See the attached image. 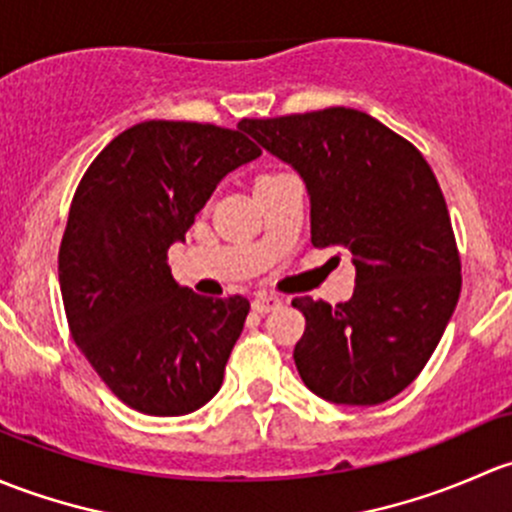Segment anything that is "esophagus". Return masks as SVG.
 Masks as SVG:
<instances>
[{
    "instance_id": "34e87169",
    "label": "esophagus",
    "mask_w": 512,
    "mask_h": 512,
    "mask_svg": "<svg viewBox=\"0 0 512 512\" xmlns=\"http://www.w3.org/2000/svg\"><path fill=\"white\" fill-rule=\"evenodd\" d=\"M251 308L256 310V313H271V310H276V308H281V298H278V295H268V293H261V295H256L254 298V303H251Z\"/></svg>"
}]
</instances>
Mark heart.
Listing matches in <instances>:
<instances>
[{
  "mask_svg": "<svg viewBox=\"0 0 512 512\" xmlns=\"http://www.w3.org/2000/svg\"><path fill=\"white\" fill-rule=\"evenodd\" d=\"M263 177H271V175H263ZM263 177H258V179H263Z\"/></svg>",
  "mask_w": 512,
  "mask_h": 512,
  "instance_id": "heart-1",
  "label": "heart"
}]
</instances>
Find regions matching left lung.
I'll use <instances>...</instances> for the list:
<instances>
[{
	"instance_id": "8db88e82",
	"label": "left lung",
	"mask_w": 512,
	"mask_h": 512,
	"mask_svg": "<svg viewBox=\"0 0 512 512\" xmlns=\"http://www.w3.org/2000/svg\"><path fill=\"white\" fill-rule=\"evenodd\" d=\"M239 128L305 182L313 246H345L355 266L345 303L293 300L305 315L293 350L300 379L333 404L397 397L429 362L461 293L434 172L412 142L362 110L241 120Z\"/></svg>"
}]
</instances>
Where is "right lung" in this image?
<instances>
[{
	"label": "right lung",
	"mask_w": 512,
	"mask_h": 512,
	"mask_svg": "<svg viewBox=\"0 0 512 512\" xmlns=\"http://www.w3.org/2000/svg\"><path fill=\"white\" fill-rule=\"evenodd\" d=\"M258 155L239 130L147 120L110 140L78 184L59 251L68 328L142 414L197 412L224 382L249 300L179 286L167 251L221 179Z\"/></svg>",
	"instance_id": "add662e5"
}]
</instances>
